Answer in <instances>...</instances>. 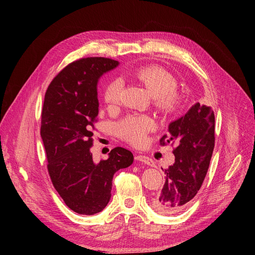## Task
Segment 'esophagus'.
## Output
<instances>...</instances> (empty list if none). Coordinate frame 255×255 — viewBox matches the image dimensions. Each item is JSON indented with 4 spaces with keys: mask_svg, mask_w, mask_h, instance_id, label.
<instances>
[{
    "mask_svg": "<svg viewBox=\"0 0 255 255\" xmlns=\"http://www.w3.org/2000/svg\"><path fill=\"white\" fill-rule=\"evenodd\" d=\"M135 159L137 160V161L143 162V163L148 164V165H153V164H154L153 160H152L150 157H148V156H144V155H136V156H135Z\"/></svg>",
    "mask_w": 255,
    "mask_h": 255,
    "instance_id": "34e87169",
    "label": "esophagus"
}]
</instances>
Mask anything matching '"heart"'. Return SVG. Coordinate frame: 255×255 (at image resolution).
<instances>
[{"label": "heart", "mask_w": 255, "mask_h": 255, "mask_svg": "<svg viewBox=\"0 0 255 255\" xmlns=\"http://www.w3.org/2000/svg\"><path fill=\"white\" fill-rule=\"evenodd\" d=\"M129 76L143 85L152 94L156 110L163 116H172L179 112L182 97L178 92L176 76L159 66L149 65L135 68L129 72ZM122 83L115 79L106 85L103 93L104 101L113 106L120 100ZM153 121L146 116L129 115L118 124L119 135L133 145L144 142L146 133L153 129Z\"/></svg>", "instance_id": "b5f03b06"}]
</instances>
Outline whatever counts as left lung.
<instances>
[{"label": "left lung", "instance_id": "1", "mask_svg": "<svg viewBox=\"0 0 255 255\" xmlns=\"http://www.w3.org/2000/svg\"><path fill=\"white\" fill-rule=\"evenodd\" d=\"M160 144H176L175 163L164 169L165 183L154 196L155 208L173 215L189 206L200 189L215 145V116L210 106L195 103L187 114L168 126Z\"/></svg>", "mask_w": 255, "mask_h": 255}]
</instances>
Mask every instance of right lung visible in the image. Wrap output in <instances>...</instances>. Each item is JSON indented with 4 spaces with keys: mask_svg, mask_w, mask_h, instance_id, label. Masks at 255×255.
I'll use <instances>...</instances> for the list:
<instances>
[{
    "mask_svg": "<svg viewBox=\"0 0 255 255\" xmlns=\"http://www.w3.org/2000/svg\"><path fill=\"white\" fill-rule=\"evenodd\" d=\"M118 65L101 57L79 59L60 71L45 93L40 135L47 170L66 206L80 215L101 212L111 199L115 172L133 162V154L121 146L100 162H94L91 153L98 79Z\"/></svg>",
    "mask_w": 255,
    "mask_h": 255,
    "instance_id": "obj_1",
    "label": "right lung"
}]
</instances>
